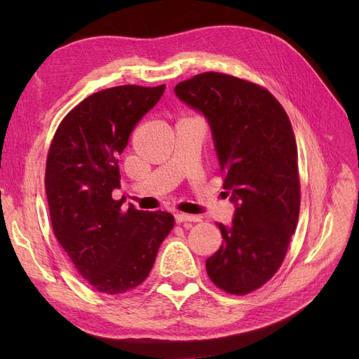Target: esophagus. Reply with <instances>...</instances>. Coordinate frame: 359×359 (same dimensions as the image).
Instances as JSON below:
<instances>
[{
    "label": "esophagus",
    "instance_id": "34e87169",
    "mask_svg": "<svg viewBox=\"0 0 359 359\" xmlns=\"http://www.w3.org/2000/svg\"><path fill=\"white\" fill-rule=\"evenodd\" d=\"M175 220H177V223L198 222L199 217H196V215H189V214H184V212H177V214H175Z\"/></svg>",
    "mask_w": 359,
    "mask_h": 359
}]
</instances>
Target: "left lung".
I'll return each instance as SVG.
<instances>
[{
	"label": "left lung",
	"mask_w": 359,
	"mask_h": 359,
	"mask_svg": "<svg viewBox=\"0 0 359 359\" xmlns=\"http://www.w3.org/2000/svg\"><path fill=\"white\" fill-rule=\"evenodd\" d=\"M178 99L211 128L223 189L235 205L223 244L206 259L215 286L244 295L283 262L299 214L297 142L289 118L269 91L223 73H202L175 86Z\"/></svg>",
	"instance_id": "1"
}]
</instances>
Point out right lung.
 Here are the masks:
<instances>
[{
  "label": "right lung",
  "instance_id": "right-lung-1",
  "mask_svg": "<svg viewBox=\"0 0 359 359\" xmlns=\"http://www.w3.org/2000/svg\"><path fill=\"white\" fill-rule=\"evenodd\" d=\"M165 88L123 85L91 94L62 119L49 148L53 233L81 276L109 295L142 283L175 223L166 211L124 208V199L112 198L121 187L118 156Z\"/></svg>",
  "mask_w": 359,
  "mask_h": 359
}]
</instances>
